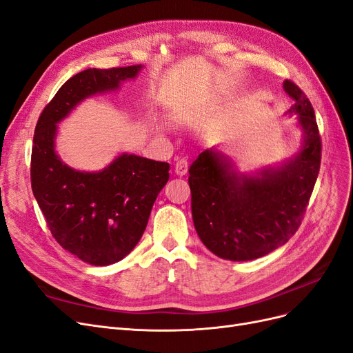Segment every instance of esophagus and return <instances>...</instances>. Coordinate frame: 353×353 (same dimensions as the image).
Here are the masks:
<instances>
[{"instance_id":"34e87169","label":"esophagus","mask_w":353,"mask_h":353,"mask_svg":"<svg viewBox=\"0 0 353 353\" xmlns=\"http://www.w3.org/2000/svg\"><path fill=\"white\" fill-rule=\"evenodd\" d=\"M188 170H189V161L188 159H180L176 161V165H174V173L177 176H185L188 174Z\"/></svg>"}]
</instances>
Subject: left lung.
I'll return each instance as SVG.
<instances>
[{"label": "left lung", "mask_w": 353, "mask_h": 353, "mask_svg": "<svg viewBox=\"0 0 353 353\" xmlns=\"http://www.w3.org/2000/svg\"><path fill=\"white\" fill-rule=\"evenodd\" d=\"M294 101L300 150L279 164L241 173L216 148L197 156L189 168L192 216L205 247L229 261H251L284 245L299 229L317 180L321 141L313 106L304 92L284 81Z\"/></svg>", "instance_id": "8db88e82"}]
</instances>
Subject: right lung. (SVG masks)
<instances>
[{
    "instance_id": "add662e5",
    "label": "right lung",
    "mask_w": 353,
    "mask_h": 353,
    "mask_svg": "<svg viewBox=\"0 0 353 353\" xmlns=\"http://www.w3.org/2000/svg\"><path fill=\"white\" fill-rule=\"evenodd\" d=\"M141 69L79 72L57 90L36 125L30 168L33 194L60 247L90 265L118 263L134 250L170 165L122 152L102 170H76L57 154V124L86 98L118 90Z\"/></svg>"
}]
</instances>
